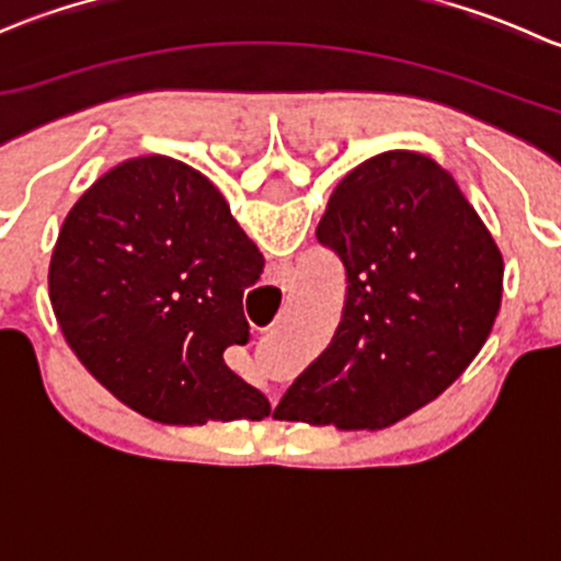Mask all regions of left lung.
<instances>
[{
	"label": "left lung",
	"instance_id": "obj_1",
	"mask_svg": "<svg viewBox=\"0 0 561 561\" xmlns=\"http://www.w3.org/2000/svg\"><path fill=\"white\" fill-rule=\"evenodd\" d=\"M317 241L344 265L342 320L274 417L386 428L472 364L502 301V254L454 175L386 151L342 179Z\"/></svg>",
	"mask_w": 561,
	"mask_h": 561
}]
</instances>
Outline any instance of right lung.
Listing matches in <instances>:
<instances>
[{"label":"right lung","mask_w":561,"mask_h":561,"mask_svg":"<svg viewBox=\"0 0 561 561\" xmlns=\"http://www.w3.org/2000/svg\"><path fill=\"white\" fill-rule=\"evenodd\" d=\"M263 265L206 175L151 154L100 175L70 208L48 293L72 353L140 415L263 421L268 399L222 358L249 342L244 290Z\"/></svg>","instance_id":"right-lung-1"}]
</instances>
